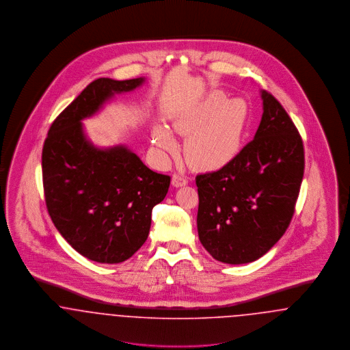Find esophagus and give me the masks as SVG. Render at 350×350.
Masks as SVG:
<instances>
[{"label":"esophagus","mask_w":350,"mask_h":350,"mask_svg":"<svg viewBox=\"0 0 350 350\" xmlns=\"http://www.w3.org/2000/svg\"><path fill=\"white\" fill-rule=\"evenodd\" d=\"M172 185H173L174 187H181V186L187 185V180H186V177H183L181 174L174 173L173 177H172Z\"/></svg>","instance_id":"34e87169"}]
</instances>
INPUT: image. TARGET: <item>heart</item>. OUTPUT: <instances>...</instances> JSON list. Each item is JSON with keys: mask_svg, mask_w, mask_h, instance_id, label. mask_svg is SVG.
Listing matches in <instances>:
<instances>
[{"mask_svg": "<svg viewBox=\"0 0 350 350\" xmlns=\"http://www.w3.org/2000/svg\"><path fill=\"white\" fill-rule=\"evenodd\" d=\"M250 107L241 98L227 100L223 93H211L196 107L173 120L176 133L187 136L185 157L198 170H217L239 154L248 126ZM157 147L174 150L172 135L161 126L154 127Z\"/></svg>", "mask_w": 350, "mask_h": 350, "instance_id": "obj_1", "label": "heart"}]
</instances>
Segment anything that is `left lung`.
<instances>
[{"mask_svg":"<svg viewBox=\"0 0 350 350\" xmlns=\"http://www.w3.org/2000/svg\"><path fill=\"white\" fill-rule=\"evenodd\" d=\"M264 113L254 135L232 161L198 174L200 243L220 262L262 257L286 232L299 196L304 148L282 105L261 90Z\"/></svg>","mask_w":350,"mask_h":350,"instance_id":"8db88e82","label":"left lung"}]
</instances>
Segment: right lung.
<instances>
[{
  "instance_id": "right-lung-1",
  "label": "right lung",
  "mask_w": 350,
  "mask_h": 350,
  "mask_svg": "<svg viewBox=\"0 0 350 350\" xmlns=\"http://www.w3.org/2000/svg\"><path fill=\"white\" fill-rule=\"evenodd\" d=\"M143 77L89 83L51 124L42 173L51 219L73 250L100 264L129 260L147 240L152 208L165 198L170 177L156 173L124 146L100 150L81 120Z\"/></svg>"
}]
</instances>
